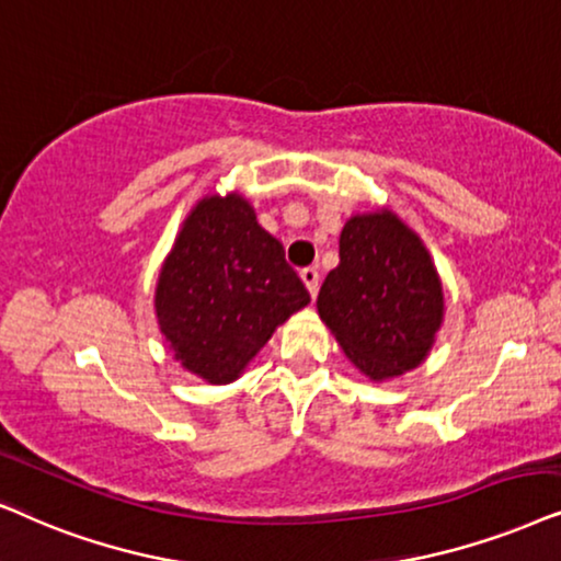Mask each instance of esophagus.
I'll return each mask as SVG.
<instances>
[{
    "label": "esophagus",
    "mask_w": 561,
    "mask_h": 561,
    "mask_svg": "<svg viewBox=\"0 0 561 561\" xmlns=\"http://www.w3.org/2000/svg\"><path fill=\"white\" fill-rule=\"evenodd\" d=\"M300 276H302L305 287H308L310 297H316V295H318V287H320V272H318V268H316V266H308V268H302Z\"/></svg>",
    "instance_id": "34e87169"
}]
</instances>
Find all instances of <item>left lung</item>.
Wrapping results in <instances>:
<instances>
[{
  "label": "left lung",
  "instance_id": "left-lung-1",
  "mask_svg": "<svg viewBox=\"0 0 561 561\" xmlns=\"http://www.w3.org/2000/svg\"><path fill=\"white\" fill-rule=\"evenodd\" d=\"M318 312L343 354L371 379L417 367L444 320V289L428 251L392 213L354 215Z\"/></svg>",
  "mask_w": 561,
  "mask_h": 561
}]
</instances>
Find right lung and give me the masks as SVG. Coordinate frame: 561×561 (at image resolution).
<instances>
[{"instance_id": "obj_1", "label": "right lung", "mask_w": 561, "mask_h": 561, "mask_svg": "<svg viewBox=\"0 0 561 561\" xmlns=\"http://www.w3.org/2000/svg\"><path fill=\"white\" fill-rule=\"evenodd\" d=\"M308 302L282 243L238 194L194 207L156 287V316L174 356L213 385L233 382L274 328Z\"/></svg>"}]
</instances>
